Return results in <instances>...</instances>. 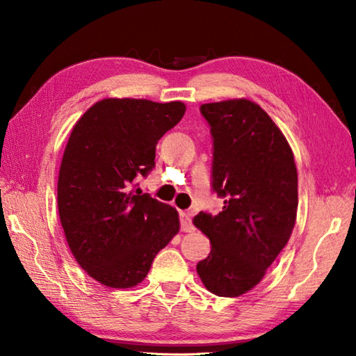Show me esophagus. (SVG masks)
Wrapping results in <instances>:
<instances>
[{"instance_id":"34e87169","label":"esophagus","mask_w":356,"mask_h":356,"mask_svg":"<svg viewBox=\"0 0 356 356\" xmlns=\"http://www.w3.org/2000/svg\"><path fill=\"white\" fill-rule=\"evenodd\" d=\"M179 220H180V229H182L184 232L195 231V226H193V222H191V213L190 212H180Z\"/></svg>"}]
</instances>
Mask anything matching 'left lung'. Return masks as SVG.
Listing matches in <instances>:
<instances>
[{
    "label": "left lung",
    "mask_w": 356,
    "mask_h": 356,
    "mask_svg": "<svg viewBox=\"0 0 356 356\" xmlns=\"http://www.w3.org/2000/svg\"><path fill=\"white\" fill-rule=\"evenodd\" d=\"M213 141L212 191L218 215L193 218L212 250L196 272L207 291L238 297L262 280L291 238L298 177L293 154L272 118L251 100L201 105Z\"/></svg>",
    "instance_id": "left-lung-1"
}]
</instances>
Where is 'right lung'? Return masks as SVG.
Instances as JSON below:
<instances>
[{
  "label": "right lung",
  "mask_w": 356,
  "mask_h": 356,
  "mask_svg": "<svg viewBox=\"0 0 356 356\" xmlns=\"http://www.w3.org/2000/svg\"><path fill=\"white\" fill-rule=\"evenodd\" d=\"M182 102L105 99L72 130L58 177V210L70 251L100 284L141 282L179 232L177 210L131 191L155 168L156 143L184 118Z\"/></svg>",
  "instance_id": "1"
}]
</instances>
